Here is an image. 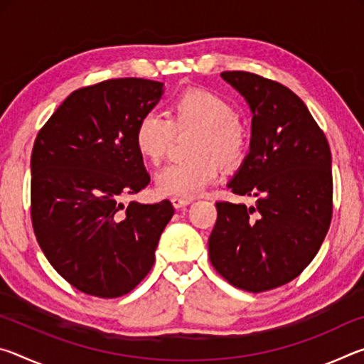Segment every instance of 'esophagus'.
<instances>
[{
	"instance_id": "obj_1",
	"label": "esophagus",
	"mask_w": 364,
	"mask_h": 364,
	"mask_svg": "<svg viewBox=\"0 0 364 364\" xmlns=\"http://www.w3.org/2000/svg\"><path fill=\"white\" fill-rule=\"evenodd\" d=\"M171 204L175 208H183L193 204V199H183V197H171Z\"/></svg>"
}]
</instances>
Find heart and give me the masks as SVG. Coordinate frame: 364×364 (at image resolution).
Returning <instances> with one entry per match:
<instances>
[{
	"mask_svg": "<svg viewBox=\"0 0 364 364\" xmlns=\"http://www.w3.org/2000/svg\"><path fill=\"white\" fill-rule=\"evenodd\" d=\"M196 132L184 162L170 164L156 176V189L162 196L193 199L200 196L223 167L242 162L249 146V133L236 119V110L221 97L205 90H191L173 102L170 119L157 112L141 117L134 130L138 152L151 164H159L173 139V133Z\"/></svg>",
	"mask_w": 364,
	"mask_h": 364,
	"instance_id": "heart-1",
	"label": "heart"
}]
</instances>
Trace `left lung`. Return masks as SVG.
<instances>
[{
	"label": "left lung",
	"instance_id": "1",
	"mask_svg": "<svg viewBox=\"0 0 364 364\" xmlns=\"http://www.w3.org/2000/svg\"><path fill=\"white\" fill-rule=\"evenodd\" d=\"M221 78L252 112L249 154L228 188L257 202H217L208 255L234 287L263 292L297 278L321 247L332 217L331 149L284 85L239 70Z\"/></svg>",
	"mask_w": 364,
	"mask_h": 364
}]
</instances>
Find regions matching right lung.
Here are the masks:
<instances>
[{
	"label": "right lung",
	"instance_id": "1",
	"mask_svg": "<svg viewBox=\"0 0 364 364\" xmlns=\"http://www.w3.org/2000/svg\"><path fill=\"white\" fill-rule=\"evenodd\" d=\"M164 95L144 78L106 80L60 104L32 151V223L54 269L85 294L114 299L149 273L170 200L125 207L151 181L134 144L141 117Z\"/></svg>",
	"mask_w": 364,
	"mask_h": 364
}]
</instances>
